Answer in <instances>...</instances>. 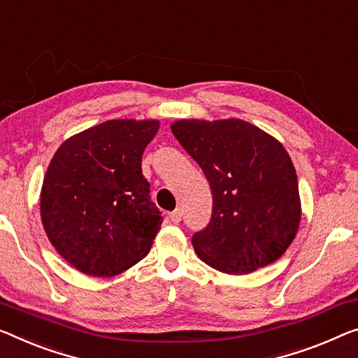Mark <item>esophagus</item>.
<instances>
[{
	"label": "esophagus",
	"mask_w": 358,
	"mask_h": 358,
	"mask_svg": "<svg viewBox=\"0 0 358 358\" xmlns=\"http://www.w3.org/2000/svg\"><path fill=\"white\" fill-rule=\"evenodd\" d=\"M169 217H170V220H172L173 223H178L181 220V217H183V210L175 209L173 212L169 213Z\"/></svg>",
	"instance_id": "obj_1"
}]
</instances>
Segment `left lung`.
Instances as JSON below:
<instances>
[{
    "instance_id": "obj_1",
    "label": "left lung",
    "mask_w": 358,
    "mask_h": 358,
    "mask_svg": "<svg viewBox=\"0 0 358 358\" xmlns=\"http://www.w3.org/2000/svg\"><path fill=\"white\" fill-rule=\"evenodd\" d=\"M212 189V217L194 233L202 262L246 275L278 260L301 223L297 175L278 140L241 119H183L172 124Z\"/></svg>"
}]
</instances>
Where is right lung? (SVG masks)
<instances>
[{"instance_id": "obj_1", "label": "right lung", "mask_w": 358, "mask_h": 358, "mask_svg": "<svg viewBox=\"0 0 358 358\" xmlns=\"http://www.w3.org/2000/svg\"><path fill=\"white\" fill-rule=\"evenodd\" d=\"M159 120H108L62 143L43 180L46 236L73 268L119 275L146 257L162 215L149 196L141 156Z\"/></svg>"}]
</instances>
